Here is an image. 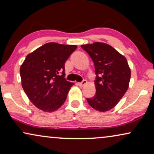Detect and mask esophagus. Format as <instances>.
I'll return each mask as SVG.
<instances>
[{
  "label": "esophagus",
  "instance_id": "1",
  "mask_svg": "<svg viewBox=\"0 0 154 154\" xmlns=\"http://www.w3.org/2000/svg\"><path fill=\"white\" fill-rule=\"evenodd\" d=\"M78 84H79V85L81 86V87H83V86L87 84V81H86V80H83V81L81 82V83H79Z\"/></svg>",
  "mask_w": 154,
  "mask_h": 154
}]
</instances>
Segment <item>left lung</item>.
<instances>
[{
  "label": "left lung",
  "mask_w": 154,
  "mask_h": 154,
  "mask_svg": "<svg viewBox=\"0 0 154 154\" xmlns=\"http://www.w3.org/2000/svg\"><path fill=\"white\" fill-rule=\"evenodd\" d=\"M93 61L96 94L87 98L90 106L105 112L113 109L128 89L131 71L127 60L111 45L96 42L81 45Z\"/></svg>",
  "instance_id": "8db88e82"
}]
</instances>
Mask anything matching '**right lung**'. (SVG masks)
Returning a JSON list of instances; mask_svg holds the SVG:
<instances>
[{"label": "right lung", "mask_w": 154, "mask_h": 154, "mask_svg": "<svg viewBox=\"0 0 154 154\" xmlns=\"http://www.w3.org/2000/svg\"><path fill=\"white\" fill-rule=\"evenodd\" d=\"M77 48L48 43L29 54L21 65L22 85L38 109L52 112L64 104L73 83L65 79L64 64Z\"/></svg>", "instance_id": "obj_1"}]
</instances>
